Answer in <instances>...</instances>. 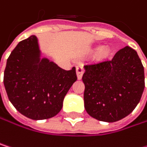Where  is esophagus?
Returning a JSON list of instances; mask_svg holds the SVG:
<instances>
[{"instance_id": "esophagus-1", "label": "esophagus", "mask_w": 147, "mask_h": 147, "mask_svg": "<svg viewBox=\"0 0 147 147\" xmlns=\"http://www.w3.org/2000/svg\"><path fill=\"white\" fill-rule=\"evenodd\" d=\"M83 72H84V68L82 65H77L76 66V75H77L78 79H82Z\"/></svg>"}]
</instances>
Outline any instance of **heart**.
<instances>
[{
    "label": "heart",
    "instance_id": "b5f03b06",
    "mask_svg": "<svg viewBox=\"0 0 147 147\" xmlns=\"http://www.w3.org/2000/svg\"><path fill=\"white\" fill-rule=\"evenodd\" d=\"M111 53V49L109 47H101L98 49L97 51V57L99 59H105L106 57H108Z\"/></svg>",
    "mask_w": 147,
    "mask_h": 147
}]
</instances>
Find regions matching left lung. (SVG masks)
<instances>
[{"mask_svg":"<svg viewBox=\"0 0 147 147\" xmlns=\"http://www.w3.org/2000/svg\"><path fill=\"white\" fill-rule=\"evenodd\" d=\"M84 69V107L89 116L114 123L134 110L145 88L144 67L135 50L127 46L112 59L86 64Z\"/></svg>","mask_w":147,"mask_h":147,"instance_id":"obj_1","label":"left lung"}]
</instances>
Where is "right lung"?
I'll use <instances>...</instances> for the list:
<instances>
[{
  "label": "right lung",
  "mask_w": 147,
  "mask_h": 147,
  "mask_svg": "<svg viewBox=\"0 0 147 147\" xmlns=\"http://www.w3.org/2000/svg\"><path fill=\"white\" fill-rule=\"evenodd\" d=\"M76 68L63 70L47 59H40L35 36L21 41L7 59L3 82L16 110L33 120L56 116L76 81Z\"/></svg>",
  "instance_id": "obj_1"
}]
</instances>
